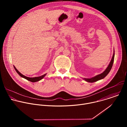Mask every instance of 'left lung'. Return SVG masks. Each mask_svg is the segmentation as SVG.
<instances>
[{
  "mask_svg": "<svg viewBox=\"0 0 127 127\" xmlns=\"http://www.w3.org/2000/svg\"><path fill=\"white\" fill-rule=\"evenodd\" d=\"M114 57H115V52H114L113 57L112 58V60H111L109 65H108V66H107L106 69L102 72V73L98 74L97 75H96L95 76L92 77L91 78H83L84 79V80H85L88 82H94L97 81L99 80L104 78L108 74V73H109L112 68V66H113V65L114 63Z\"/></svg>",
  "mask_w": 127,
  "mask_h": 127,
  "instance_id": "8db88e82",
  "label": "left lung"
}]
</instances>
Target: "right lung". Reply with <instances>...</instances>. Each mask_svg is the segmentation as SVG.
I'll use <instances>...</instances> for the list:
<instances>
[{"mask_svg": "<svg viewBox=\"0 0 127 127\" xmlns=\"http://www.w3.org/2000/svg\"><path fill=\"white\" fill-rule=\"evenodd\" d=\"M14 69L15 70V71H16L17 73L19 74V75H20L22 77L26 79L27 80H29L31 82H35L40 81V80L42 79L46 75V74H44V75H43L41 76H39V77H32H32H27V76L23 75L22 74H21L20 72L17 70V69L14 66Z\"/></svg>", "mask_w": 127, "mask_h": 127, "instance_id": "obj_1", "label": "right lung"}]
</instances>
